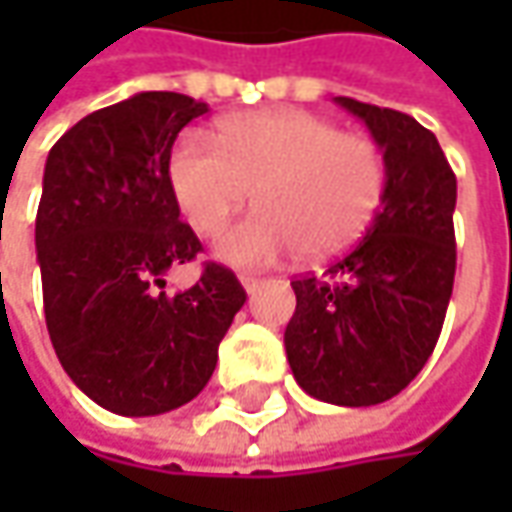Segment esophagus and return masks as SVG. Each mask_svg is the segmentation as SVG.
Instances as JSON below:
<instances>
[{"label": "esophagus", "instance_id": "34e87169", "mask_svg": "<svg viewBox=\"0 0 512 512\" xmlns=\"http://www.w3.org/2000/svg\"><path fill=\"white\" fill-rule=\"evenodd\" d=\"M242 285H245L247 293H256L259 287L265 285V279H256V276H242Z\"/></svg>", "mask_w": 512, "mask_h": 512}]
</instances>
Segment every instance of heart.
Wrapping results in <instances>:
<instances>
[{"label": "heart", "mask_w": 512, "mask_h": 512, "mask_svg": "<svg viewBox=\"0 0 512 512\" xmlns=\"http://www.w3.org/2000/svg\"><path fill=\"white\" fill-rule=\"evenodd\" d=\"M213 145L185 133L170 153V187L190 227L216 236L253 196L250 213L216 245L227 265L259 267L302 250L336 256L362 239L382 205L387 159L376 139L302 108L230 116Z\"/></svg>", "instance_id": "b5f03b06"}]
</instances>
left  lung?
Listing matches in <instances>:
<instances>
[{
  "label": "left lung",
  "instance_id": "8db88e82",
  "mask_svg": "<svg viewBox=\"0 0 512 512\" xmlns=\"http://www.w3.org/2000/svg\"><path fill=\"white\" fill-rule=\"evenodd\" d=\"M336 102L384 150L387 187L362 242L322 276L290 282L285 350L313 399L370 407L402 393L439 342L456 276V173L413 116L350 96Z\"/></svg>",
  "mask_w": 512,
  "mask_h": 512
}]
</instances>
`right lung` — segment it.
<instances>
[{
	"label": "right lung",
	"mask_w": 512,
	"mask_h": 512,
	"mask_svg": "<svg viewBox=\"0 0 512 512\" xmlns=\"http://www.w3.org/2000/svg\"><path fill=\"white\" fill-rule=\"evenodd\" d=\"M202 113L182 93H136L76 122L45 162L36 262L50 342L73 384L119 416L196 399L247 299L216 262L165 293L170 267L202 253L170 187L173 142Z\"/></svg>",
	"instance_id": "right-lung-1"
}]
</instances>
